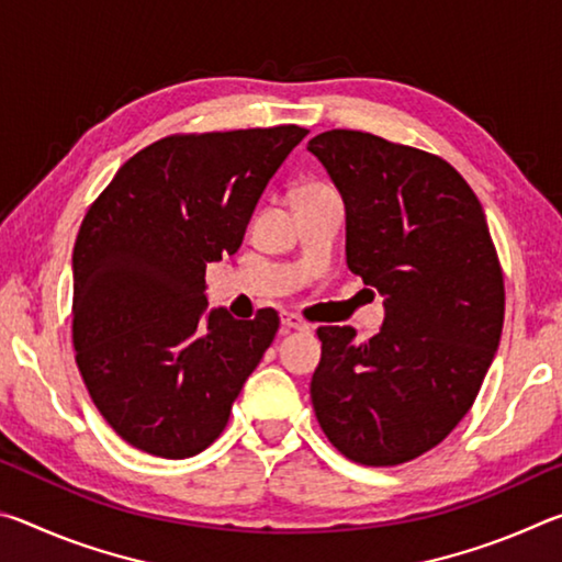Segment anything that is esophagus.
Instances as JSON below:
<instances>
[{
    "instance_id": "esophagus-1",
    "label": "esophagus",
    "mask_w": 562,
    "mask_h": 562,
    "mask_svg": "<svg viewBox=\"0 0 562 562\" xmlns=\"http://www.w3.org/2000/svg\"><path fill=\"white\" fill-rule=\"evenodd\" d=\"M280 322H282V327H288V329H310L307 322L297 315H292V312H282Z\"/></svg>"
}]
</instances>
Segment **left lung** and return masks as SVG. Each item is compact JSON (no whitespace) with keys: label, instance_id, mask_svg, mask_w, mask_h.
Listing matches in <instances>:
<instances>
[{"label":"left lung","instance_id":"left-lung-1","mask_svg":"<svg viewBox=\"0 0 562 562\" xmlns=\"http://www.w3.org/2000/svg\"><path fill=\"white\" fill-rule=\"evenodd\" d=\"M307 150L345 203L349 270L384 300L372 339L357 341L349 325L317 329L312 406L347 459L412 461L465 416L498 349L506 292L486 213L424 150L345 128Z\"/></svg>","mask_w":562,"mask_h":562}]
</instances>
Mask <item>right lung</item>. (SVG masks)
I'll use <instances>...</instances> for the list:
<instances>
[{"label": "right lung", "mask_w": 562, "mask_h": 562, "mask_svg": "<svg viewBox=\"0 0 562 562\" xmlns=\"http://www.w3.org/2000/svg\"><path fill=\"white\" fill-rule=\"evenodd\" d=\"M300 126L170 136L138 150L74 245V347L93 404L123 441L188 459L223 434L278 331V312L207 310L205 268L235 255Z\"/></svg>", "instance_id": "1"}]
</instances>
